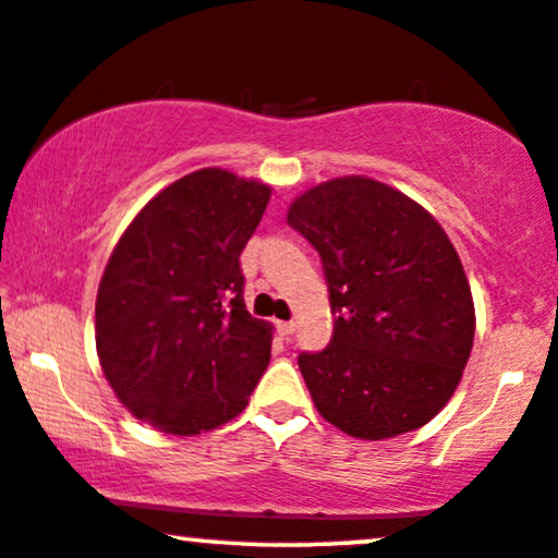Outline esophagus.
<instances>
[{"label": "esophagus", "instance_id": "esophagus-1", "mask_svg": "<svg viewBox=\"0 0 558 558\" xmlns=\"http://www.w3.org/2000/svg\"><path fill=\"white\" fill-rule=\"evenodd\" d=\"M295 331V324L293 322H278V333L280 337H291Z\"/></svg>", "mask_w": 558, "mask_h": 558}]
</instances>
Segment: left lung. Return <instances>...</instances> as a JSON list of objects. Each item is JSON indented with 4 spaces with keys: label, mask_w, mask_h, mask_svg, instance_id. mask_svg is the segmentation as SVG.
Instances as JSON below:
<instances>
[{
    "label": "left lung",
    "mask_w": 558,
    "mask_h": 558,
    "mask_svg": "<svg viewBox=\"0 0 558 558\" xmlns=\"http://www.w3.org/2000/svg\"><path fill=\"white\" fill-rule=\"evenodd\" d=\"M288 225L322 255L333 333L299 367L324 421L362 441L434 418L462 380L474 301L454 244L418 202L367 175L316 183Z\"/></svg>",
    "instance_id": "8db88e82"
}]
</instances>
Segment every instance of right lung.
<instances>
[{"mask_svg":"<svg viewBox=\"0 0 558 558\" xmlns=\"http://www.w3.org/2000/svg\"><path fill=\"white\" fill-rule=\"evenodd\" d=\"M270 196L257 178L193 170L155 193L111 250L96 354L119 403L155 430L225 426L270 362L272 324L247 314L240 270Z\"/></svg>","mask_w":558,"mask_h":558,"instance_id":"right-lung-1","label":"right lung"}]
</instances>
